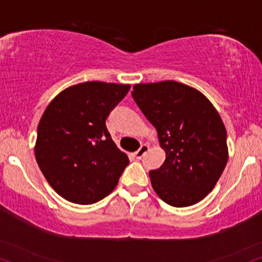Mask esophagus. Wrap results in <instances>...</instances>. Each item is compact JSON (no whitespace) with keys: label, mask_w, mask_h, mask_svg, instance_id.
I'll use <instances>...</instances> for the list:
<instances>
[{"label":"esophagus","mask_w":262,"mask_h":262,"mask_svg":"<svg viewBox=\"0 0 262 262\" xmlns=\"http://www.w3.org/2000/svg\"><path fill=\"white\" fill-rule=\"evenodd\" d=\"M148 149H149V146H148V144H142V146L140 147V149L135 153V157H136L137 159H141V158L147 153Z\"/></svg>","instance_id":"34e87169"}]
</instances>
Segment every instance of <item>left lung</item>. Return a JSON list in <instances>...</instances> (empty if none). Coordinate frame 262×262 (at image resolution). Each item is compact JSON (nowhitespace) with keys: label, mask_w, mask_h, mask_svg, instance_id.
Returning a JSON list of instances; mask_svg holds the SVG:
<instances>
[{"label":"left lung","mask_w":262,"mask_h":262,"mask_svg":"<svg viewBox=\"0 0 262 262\" xmlns=\"http://www.w3.org/2000/svg\"><path fill=\"white\" fill-rule=\"evenodd\" d=\"M132 97L157 128L165 161L149 171L154 192L186 208L214 189L228 160L227 134L212 103L194 87L172 80L136 83Z\"/></svg>","instance_id":"1"}]
</instances>
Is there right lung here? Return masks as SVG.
Returning a JSON list of instances; mask_svg holds the SVG:
<instances>
[{
	"mask_svg": "<svg viewBox=\"0 0 262 262\" xmlns=\"http://www.w3.org/2000/svg\"><path fill=\"white\" fill-rule=\"evenodd\" d=\"M128 83L86 81L54 97L37 127L35 158L51 187L68 202L90 205L109 195L128 164L105 119Z\"/></svg>",
	"mask_w": 262,
	"mask_h": 262,
	"instance_id": "obj_1",
	"label": "right lung"
}]
</instances>
